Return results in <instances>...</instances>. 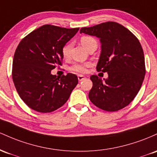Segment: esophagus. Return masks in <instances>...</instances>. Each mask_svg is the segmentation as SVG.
I'll use <instances>...</instances> for the list:
<instances>
[{"label":"esophagus","instance_id":"1","mask_svg":"<svg viewBox=\"0 0 157 157\" xmlns=\"http://www.w3.org/2000/svg\"><path fill=\"white\" fill-rule=\"evenodd\" d=\"M85 78H86V77L84 76V75H78V79L79 82H82V81L84 80Z\"/></svg>","mask_w":157,"mask_h":157}]
</instances>
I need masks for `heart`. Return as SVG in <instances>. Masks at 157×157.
<instances>
[{
    "instance_id": "1",
    "label": "heart",
    "mask_w": 157,
    "mask_h": 157,
    "mask_svg": "<svg viewBox=\"0 0 157 157\" xmlns=\"http://www.w3.org/2000/svg\"><path fill=\"white\" fill-rule=\"evenodd\" d=\"M81 43L87 50L88 47L93 44H97V41L94 38L91 36H82L81 38ZM71 43L67 44L62 49V55L64 58H67L70 55V49H71ZM90 63H84V64H75L71 67L70 70L72 71L76 72V73H84L87 71V68L90 67Z\"/></svg>"
}]
</instances>
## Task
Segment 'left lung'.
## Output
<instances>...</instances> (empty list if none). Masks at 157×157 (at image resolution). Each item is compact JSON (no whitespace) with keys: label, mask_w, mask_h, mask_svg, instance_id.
Returning <instances> with one entry per match:
<instances>
[{"label":"left lung","mask_w":157,"mask_h":157,"mask_svg":"<svg viewBox=\"0 0 157 157\" xmlns=\"http://www.w3.org/2000/svg\"><path fill=\"white\" fill-rule=\"evenodd\" d=\"M82 33L100 38L101 51L96 70L108 74L105 81L91 75L90 100L106 111L124 108L136 97L145 78V57L140 40L124 26L113 21L83 27Z\"/></svg>","instance_id":"obj_1"}]
</instances>
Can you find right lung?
Wrapping results in <instances>:
<instances>
[{
    "mask_svg": "<svg viewBox=\"0 0 157 157\" xmlns=\"http://www.w3.org/2000/svg\"><path fill=\"white\" fill-rule=\"evenodd\" d=\"M50 24L35 29L21 40L12 63V80L28 107L50 113L64 105L78 84L76 75L56 77L51 70L62 65V49L78 31Z\"/></svg>",
    "mask_w": 157,
    "mask_h": 157,
    "instance_id": "1",
    "label": "right lung"
}]
</instances>
